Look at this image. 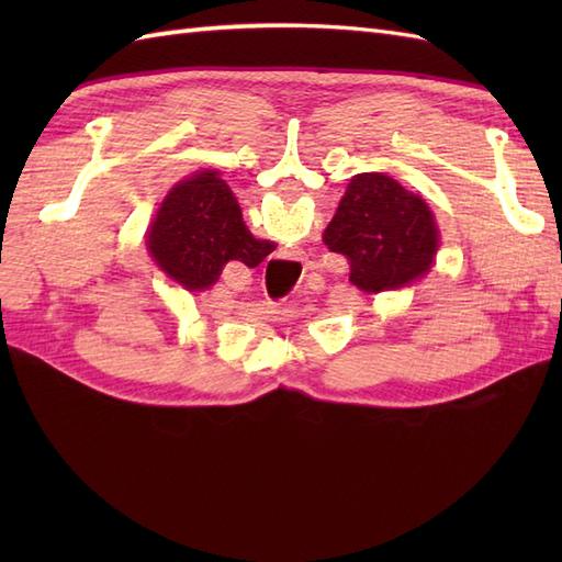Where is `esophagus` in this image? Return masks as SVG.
<instances>
[{"label":"esophagus","mask_w":562,"mask_h":562,"mask_svg":"<svg viewBox=\"0 0 562 562\" xmlns=\"http://www.w3.org/2000/svg\"><path fill=\"white\" fill-rule=\"evenodd\" d=\"M290 256H294V260H306V250L296 248V250H290Z\"/></svg>","instance_id":"34e87169"}]
</instances>
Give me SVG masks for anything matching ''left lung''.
Returning a JSON list of instances; mask_svg holds the SVG:
<instances>
[{
	"mask_svg": "<svg viewBox=\"0 0 562 562\" xmlns=\"http://www.w3.org/2000/svg\"><path fill=\"white\" fill-rule=\"evenodd\" d=\"M324 244L348 258L352 284L376 294L423 278L439 236L420 198L386 173H360L345 190Z\"/></svg>",
	"mask_w": 562,
	"mask_h": 562,
	"instance_id": "8db88e82",
	"label": "left lung"
}]
</instances>
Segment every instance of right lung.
<instances>
[{"label": "right lung", "mask_w": 562, "mask_h": 562, "mask_svg": "<svg viewBox=\"0 0 562 562\" xmlns=\"http://www.w3.org/2000/svg\"><path fill=\"white\" fill-rule=\"evenodd\" d=\"M149 248L159 266L193 292L217 282L229 260L256 268L274 246L250 236L241 207L217 171H202L164 198Z\"/></svg>", "instance_id": "obj_1"}]
</instances>
